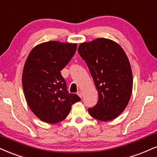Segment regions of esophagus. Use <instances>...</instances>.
Returning a JSON list of instances; mask_svg holds the SVG:
<instances>
[{"instance_id":"1","label":"esophagus","mask_w":157,"mask_h":157,"mask_svg":"<svg viewBox=\"0 0 157 157\" xmlns=\"http://www.w3.org/2000/svg\"><path fill=\"white\" fill-rule=\"evenodd\" d=\"M77 95L79 96V97H80L81 99H82V92L81 91H78L77 92Z\"/></svg>"}]
</instances>
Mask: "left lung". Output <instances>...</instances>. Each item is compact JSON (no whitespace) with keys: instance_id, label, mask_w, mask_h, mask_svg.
I'll return each mask as SVG.
<instances>
[{"instance_id":"obj_1","label":"left lung","mask_w":157,"mask_h":157,"mask_svg":"<svg viewBox=\"0 0 157 157\" xmlns=\"http://www.w3.org/2000/svg\"><path fill=\"white\" fill-rule=\"evenodd\" d=\"M78 52L99 94L97 104L88 113L102 121L114 119L127 106L132 90V73L125 52L115 41L100 38L80 44Z\"/></svg>"}]
</instances>
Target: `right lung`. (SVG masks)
<instances>
[{
    "instance_id": "1",
    "label": "right lung",
    "mask_w": 157,
    "mask_h": 157,
    "mask_svg": "<svg viewBox=\"0 0 157 157\" xmlns=\"http://www.w3.org/2000/svg\"><path fill=\"white\" fill-rule=\"evenodd\" d=\"M77 50L76 44L50 41L31 51L22 72V87L30 108L39 119L49 124L62 121L71 105L80 101L69 94L60 71Z\"/></svg>"
}]
</instances>
